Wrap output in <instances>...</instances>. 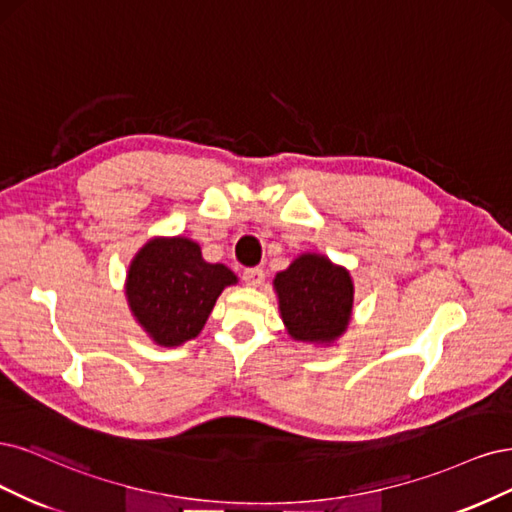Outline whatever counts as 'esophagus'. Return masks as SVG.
Wrapping results in <instances>:
<instances>
[{"label": "esophagus", "mask_w": 512, "mask_h": 512, "mask_svg": "<svg viewBox=\"0 0 512 512\" xmlns=\"http://www.w3.org/2000/svg\"><path fill=\"white\" fill-rule=\"evenodd\" d=\"M263 278H266V272H263L261 268H246L242 272V280L251 287H259L263 283Z\"/></svg>", "instance_id": "esophagus-1"}]
</instances>
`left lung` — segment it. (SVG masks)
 Wrapping results in <instances>:
<instances>
[{
    "label": "left lung",
    "instance_id": "left-lung-1",
    "mask_svg": "<svg viewBox=\"0 0 512 512\" xmlns=\"http://www.w3.org/2000/svg\"><path fill=\"white\" fill-rule=\"evenodd\" d=\"M280 317L302 342H332L351 319L353 283L344 268L321 255H302L276 274Z\"/></svg>",
    "mask_w": 512,
    "mask_h": 512
}]
</instances>
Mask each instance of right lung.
I'll list each match as a JSON object with an SVG mask.
<instances>
[{
  "instance_id": "1",
  "label": "right lung",
  "mask_w": 512,
  "mask_h": 512,
  "mask_svg": "<svg viewBox=\"0 0 512 512\" xmlns=\"http://www.w3.org/2000/svg\"><path fill=\"white\" fill-rule=\"evenodd\" d=\"M236 274L208 263L187 238H155L142 246L127 274V302L144 332L161 346H178L202 327Z\"/></svg>"
}]
</instances>
